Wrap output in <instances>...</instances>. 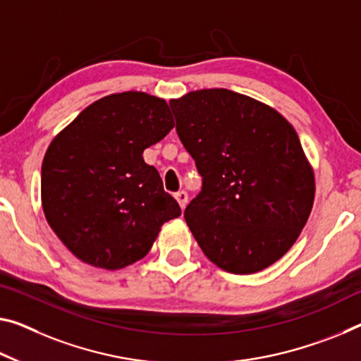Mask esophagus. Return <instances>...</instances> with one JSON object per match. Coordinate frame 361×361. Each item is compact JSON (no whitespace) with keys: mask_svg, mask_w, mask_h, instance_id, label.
Returning a JSON list of instances; mask_svg holds the SVG:
<instances>
[{"mask_svg":"<svg viewBox=\"0 0 361 361\" xmlns=\"http://www.w3.org/2000/svg\"><path fill=\"white\" fill-rule=\"evenodd\" d=\"M174 197H176V200H177V203L180 204V208L184 209V208L187 207V202H188V195H187V192L180 190V192H177Z\"/></svg>","mask_w":361,"mask_h":361,"instance_id":"34e87169","label":"esophagus"}]
</instances>
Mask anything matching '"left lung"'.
<instances>
[{
    "label": "left lung",
    "instance_id": "1",
    "mask_svg": "<svg viewBox=\"0 0 361 361\" xmlns=\"http://www.w3.org/2000/svg\"><path fill=\"white\" fill-rule=\"evenodd\" d=\"M202 190L184 218L221 269L252 274L284 257L312 213L314 174L293 127L268 104L226 88L171 99Z\"/></svg>",
    "mask_w": 361,
    "mask_h": 361
}]
</instances>
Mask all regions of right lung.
Listing matches in <instances>:
<instances>
[{
	"mask_svg": "<svg viewBox=\"0 0 361 361\" xmlns=\"http://www.w3.org/2000/svg\"><path fill=\"white\" fill-rule=\"evenodd\" d=\"M174 127L168 103L143 92L108 95L53 138L42 164L48 224L82 262L121 269L145 257L180 207L143 149Z\"/></svg>",
	"mask_w": 361,
	"mask_h": 361,
	"instance_id": "right-lung-1",
	"label": "right lung"
}]
</instances>
